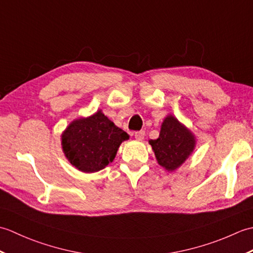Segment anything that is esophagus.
I'll return each mask as SVG.
<instances>
[{"label":"esophagus","instance_id":"34e87169","mask_svg":"<svg viewBox=\"0 0 253 253\" xmlns=\"http://www.w3.org/2000/svg\"><path fill=\"white\" fill-rule=\"evenodd\" d=\"M135 138L137 139V140H143V138H144V131H143V130L136 131V132H135Z\"/></svg>","mask_w":253,"mask_h":253}]
</instances>
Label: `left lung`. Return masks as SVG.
I'll return each instance as SVG.
<instances>
[{
  "label": "left lung",
  "mask_w": 253,
  "mask_h": 253,
  "mask_svg": "<svg viewBox=\"0 0 253 253\" xmlns=\"http://www.w3.org/2000/svg\"><path fill=\"white\" fill-rule=\"evenodd\" d=\"M160 165L174 170L185 162L195 148V137L176 120L168 116L164 120L158 139L149 140Z\"/></svg>",
  "instance_id": "8db88e82"
}]
</instances>
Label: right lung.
Returning a JSON list of instances; mask_svg holds the SVG:
<instances>
[{
    "instance_id": "obj_1",
    "label": "right lung",
    "mask_w": 253,
    "mask_h": 253,
    "mask_svg": "<svg viewBox=\"0 0 253 253\" xmlns=\"http://www.w3.org/2000/svg\"><path fill=\"white\" fill-rule=\"evenodd\" d=\"M129 138L101 111L74 121L62 135L63 151L75 168L84 173L103 169L114 160L120 144Z\"/></svg>"
}]
</instances>
